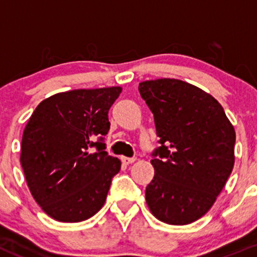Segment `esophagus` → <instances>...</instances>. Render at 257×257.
I'll return each mask as SVG.
<instances>
[{
  "mask_svg": "<svg viewBox=\"0 0 257 257\" xmlns=\"http://www.w3.org/2000/svg\"><path fill=\"white\" fill-rule=\"evenodd\" d=\"M121 162H123L125 165H129V164H132V163L136 162V158H125V157H123V158H121Z\"/></svg>",
  "mask_w": 257,
  "mask_h": 257,
  "instance_id": "1",
  "label": "esophagus"
}]
</instances>
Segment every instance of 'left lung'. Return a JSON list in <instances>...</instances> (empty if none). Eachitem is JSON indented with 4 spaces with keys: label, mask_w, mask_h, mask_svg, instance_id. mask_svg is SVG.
I'll list each match as a JSON object with an SVG mask.
<instances>
[{
    "label": "left lung",
    "mask_w": 257,
    "mask_h": 257,
    "mask_svg": "<svg viewBox=\"0 0 257 257\" xmlns=\"http://www.w3.org/2000/svg\"><path fill=\"white\" fill-rule=\"evenodd\" d=\"M160 147L145 189L152 214L169 225L196 221L214 205L235 163V129L209 93L179 79L139 83Z\"/></svg>",
    "instance_id": "left-lung-1"
}]
</instances>
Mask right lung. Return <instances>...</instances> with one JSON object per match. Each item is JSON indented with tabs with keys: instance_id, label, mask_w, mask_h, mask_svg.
Segmentation results:
<instances>
[{
	"instance_id": "add662e5",
	"label": "right lung",
	"mask_w": 257,
	"mask_h": 257,
	"mask_svg": "<svg viewBox=\"0 0 257 257\" xmlns=\"http://www.w3.org/2000/svg\"><path fill=\"white\" fill-rule=\"evenodd\" d=\"M120 93V87L57 93L31 115L21 165L31 194L52 219L79 222L104 205L120 170V160L108 155L103 143L110 126L108 112Z\"/></svg>"
}]
</instances>
